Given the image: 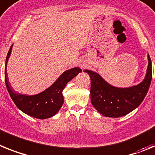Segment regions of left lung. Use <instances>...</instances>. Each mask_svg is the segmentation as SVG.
<instances>
[{
    "label": "left lung",
    "instance_id": "left-lung-1",
    "mask_svg": "<svg viewBox=\"0 0 155 155\" xmlns=\"http://www.w3.org/2000/svg\"><path fill=\"white\" fill-rule=\"evenodd\" d=\"M144 79L140 84L128 88L113 87L98 73L85 69L91 77V100L97 111L106 117L118 118L127 115L136 109L143 101L148 91L152 78L151 60Z\"/></svg>",
    "mask_w": 155,
    "mask_h": 155
}]
</instances>
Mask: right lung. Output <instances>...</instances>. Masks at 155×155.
Here are the masks:
<instances>
[{"mask_svg": "<svg viewBox=\"0 0 155 155\" xmlns=\"http://www.w3.org/2000/svg\"><path fill=\"white\" fill-rule=\"evenodd\" d=\"M12 49V45L11 46L8 53L7 54L5 61V84L15 105L23 111L26 115L39 119H45L51 118L60 110L64 103V97L62 91L67 83L76 76L82 70L78 67L66 70L63 72L58 79L50 87L43 92L36 95H25L15 92L12 87H11L7 75V63L10 57Z\"/></svg>", "mask_w": 155, "mask_h": 155, "instance_id": "add662e5", "label": "right lung"}]
</instances>
